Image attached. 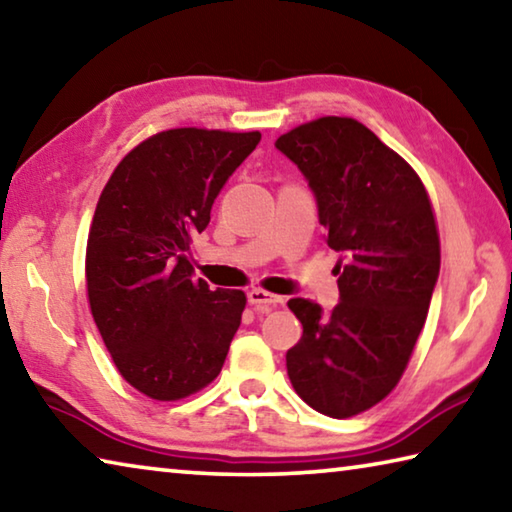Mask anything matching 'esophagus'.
<instances>
[{"label": "esophagus", "instance_id": "esophagus-1", "mask_svg": "<svg viewBox=\"0 0 512 512\" xmlns=\"http://www.w3.org/2000/svg\"><path fill=\"white\" fill-rule=\"evenodd\" d=\"M248 302L257 309L268 311L271 307H280L284 300H282V296H275V293H268L264 289H253V291H248Z\"/></svg>", "mask_w": 512, "mask_h": 512}]
</instances>
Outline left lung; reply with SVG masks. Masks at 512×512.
Segmentation results:
<instances>
[{
    "mask_svg": "<svg viewBox=\"0 0 512 512\" xmlns=\"http://www.w3.org/2000/svg\"><path fill=\"white\" fill-rule=\"evenodd\" d=\"M305 173L318 203L341 302L289 300L302 323L287 352L296 393L329 418L372 409L402 379L440 273L427 187L400 153L352 117H320L275 142Z\"/></svg>",
    "mask_w": 512,
    "mask_h": 512,
    "instance_id": "obj_1",
    "label": "left lung"
}]
</instances>
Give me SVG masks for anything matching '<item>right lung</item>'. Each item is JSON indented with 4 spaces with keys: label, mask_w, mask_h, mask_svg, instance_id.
Instances as JSON below:
<instances>
[{
    "label": "right lung",
    "mask_w": 512,
    "mask_h": 512,
    "mask_svg": "<svg viewBox=\"0 0 512 512\" xmlns=\"http://www.w3.org/2000/svg\"><path fill=\"white\" fill-rule=\"evenodd\" d=\"M259 131L171 128L124 155L99 196L85 250L88 302L119 375L155 402L219 377L244 291L194 280L187 250Z\"/></svg>",
    "instance_id": "add662e5"
}]
</instances>
